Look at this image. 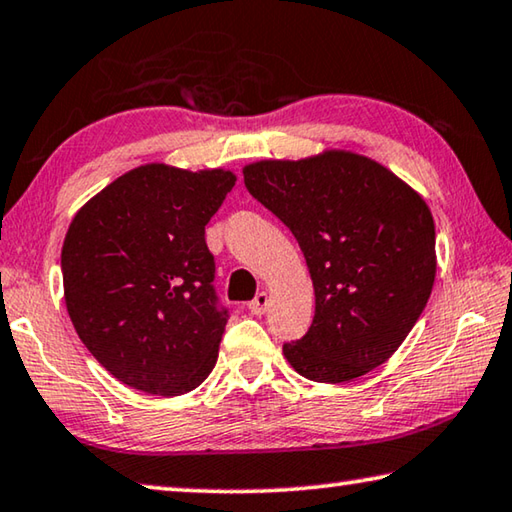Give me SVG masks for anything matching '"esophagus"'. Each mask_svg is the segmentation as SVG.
Wrapping results in <instances>:
<instances>
[{
	"instance_id": "obj_1",
	"label": "esophagus",
	"mask_w": 512,
	"mask_h": 512,
	"mask_svg": "<svg viewBox=\"0 0 512 512\" xmlns=\"http://www.w3.org/2000/svg\"><path fill=\"white\" fill-rule=\"evenodd\" d=\"M267 304H270V297H267V292H258L254 301H249V311L254 315H263L267 311Z\"/></svg>"
}]
</instances>
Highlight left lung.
I'll return each mask as SVG.
<instances>
[{
	"instance_id": "8db88e82",
	"label": "left lung",
	"mask_w": 512,
	"mask_h": 512,
	"mask_svg": "<svg viewBox=\"0 0 512 512\" xmlns=\"http://www.w3.org/2000/svg\"><path fill=\"white\" fill-rule=\"evenodd\" d=\"M245 186L304 251L315 317L283 345L295 372L345 383L383 365L420 320L435 281V224L417 190L374 158L324 149L242 167Z\"/></svg>"
}]
</instances>
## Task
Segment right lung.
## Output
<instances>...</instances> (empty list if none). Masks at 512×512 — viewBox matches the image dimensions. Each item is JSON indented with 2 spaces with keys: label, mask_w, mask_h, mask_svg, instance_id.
Segmentation results:
<instances>
[{
  "label": "right lung",
  "mask_w": 512,
  "mask_h": 512,
  "mask_svg": "<svg viewBox=\"0 0 512 512\" xmlns=\"http://www.w3.org/2000/svg\"><path fill=\"white\" fill-rule=\"evenodd\" d=\"M231 170L133 167L72 217L61 251L67 315L117 381L177 397L213 372L229 313L217 308L204 229Z\"/></svg>",
  "instance_id": "add662e5"
}]
</instances>
